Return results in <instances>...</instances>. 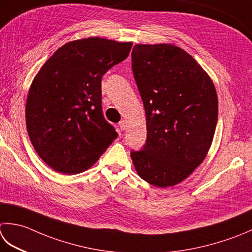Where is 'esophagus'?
I'll return each instance as SVG.
<instances>
[{"label": "esophagus", "mask_w": 252, "mask_h": 252, "mask_svg": "<svg viewBox=\"0 0 252 252\" xmlns=\"http://www.w3.org/2000/svg\"><path fill=\"white\" fill-rule=\"evenodd\" d=\"M119 126H120V130L121 131H125L126 129V120H121L119 122Z\"/></svg>", "instance_id": "34e87169"}]
</instances>
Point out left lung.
<instances>
[{
	"label": "left lung",
	"mask_w": 252,
	"mask_h": 252,
	"mask_svg": "<svg viewBox=\"0 0 252 252\" xmlns=\"http://www.w3.org/2000/svg\"><path fill=\"white\" fill-rule=\"evenodd\" d=\"M132 70L146 116V143L132 152L143 180L167 188L184 181L208 155L218 123L213 81L184 49L135 44Z\"/></svg>",
	"instance_id": "8db88e82"
}]
</instances>
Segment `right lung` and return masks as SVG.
Instances as JSON below:
<instances>
[{
	"label": "right lung",
	"mask_w": 252,
	"mask_h": 252,
	"mask_svg": "<svg viewBox=\"0 0 252 252\" xmlns=\"http://www.w3.org/2000/svg\"><path fill=\"white\" fill-rule=\"evenodd\" d=\"M132 42L88 37L63 44L29 87L26 126L39 157L63 175L87 170L118 137L102 116L101 77Z\"/></svg>",
	"instance_id": "1"
}]
</instances>
